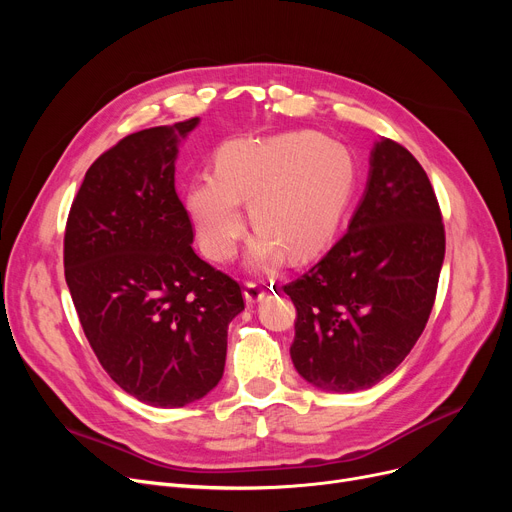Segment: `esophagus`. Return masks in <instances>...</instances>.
Instances as JSON below:
<instances>
[{
  "instance_id": "obj_1",
  "label": "esophagus",
  "mask_w": 512,
  "mask_h": 512,
  "mask_svg": "<svg viewBox=\"0 0 512 512\" xmlns=\"http://www.w3.org/2000/svg\"><path fill=\"white\" fill-rule=\"evenodd\" d=\"M265 297V288L259 282H245V299L249 305L259 303Z\"/></svg>"
}]
</instances>
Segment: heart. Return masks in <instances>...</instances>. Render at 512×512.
<instances>
[{
  "label": "heart",
  "mask_w": 512,
  "mask_h": 512,
  "mask_svg": "<svg viewBox=\"0 0 512 512\" xmlns=\"http://www.w3.org/2000/svg\"><path fill=\"white\" fill-rule=\"evenodd\" d=\"M357 184L355 161L340 143L317 132H284L234 141L215 155V174H199L186 205L203 253L228 261L247 230L240 203L259 228L249 263L272 270L284 253L309 259L336 236Z\"/></svg>",
  "instance_id": "heart-1"
}]
</instances>
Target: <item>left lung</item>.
I'll return each instance as SVG.
<instances>
[{"label": "left lung", "instance_id": "obj_1", "mask_svg": "<svg viewBox=\"0 0 512 512\" xmlns=\"http://www.w3.org/2000/svg\"><path fill=\"white\" fill-rule=\"evenodd\" d=\"M446 234L419 161L382 137L363 201L346 234L284 286L297 307L290 357L328 392H357L392 373L432 313Z\"/></svg>", "mask_w": 512, "mask_h": 512}]
</instances>
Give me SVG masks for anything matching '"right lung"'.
I'll return each instance as SVG.
<instances>
[{"mask_svg": "<svg viewBox=\"0 0 512 512\" xmlns=\"http://www.w3.org/2000/svg\"><path fill=\"white\" fill-rule=\"evenodd\" d=\"M199 118L134 132L101 153L72 201L64 274L107 375L151 407L176 409L218 386L240 284L193 251L178 199V141Z\"/></svg>", "mask_w": 512, "mask_h": 512, "instance_id": "add662e5", "label": "right lung"}]
</instances>
